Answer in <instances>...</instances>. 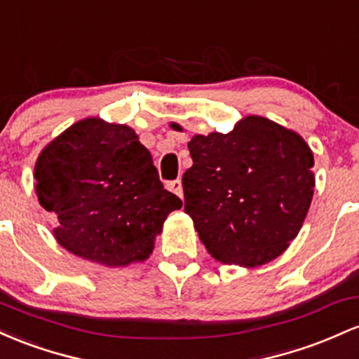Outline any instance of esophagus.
<instances>
[{
  "label": "esophagus",
  "mask_w": 359,
  "mask_h": 359,
  "mask_svg": "<svg viewBox=\"0 0 359 359\" xmlns=\"http://www.w3.org/2000/svg\"><path fill=\"white\" fill-rule=\"evenodd\" d=\"M168 190L176 193V195L180 196V198H183V183H181V180H175V181H169L168 183Z\"/></svg>",
  "instance_id": "obj_1"
}]
</instances>
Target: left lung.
Segmentation results:
<instances>
[{
  "mask_svg": "<svg viewBox=\"0 0 359 359\" xmlns=\"http://www.w3.org/2000/svg\"><path fill=\"white\" fill-rule=\"evenodd\" d=\"M183 175L184 212L207 251L229 264L259 266L299 233L313 195V156L299 134L263 116L232 132L195 135Z\"/></svg>",
  "mask_w": 359,
  "mask_h": 359,
  "instance_id": "1",
  "label": "left lung"
}]
</instances>
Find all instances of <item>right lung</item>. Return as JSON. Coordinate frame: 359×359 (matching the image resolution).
I'll use <instances>...</instances> for the list:
<instances>
[{
  "label": "right lung",
  "instance_id": "add662e5",
  "mask_svg": "<svg viewBox=\"0 0 359 359\" xmlns=\"http://www.w3.org/2000/svg\"><path fill=\"white\" fill-rule=\"evenodd\" d=\"M35 191L59 219L57 243L104 266L147 259L166 217L183 205L164 190L135 132L98 118L74 123L43 149Z\"/></svg>",
  "mask_w": 359,
  "mask_h": 359
}]
</instances>
